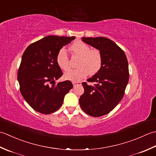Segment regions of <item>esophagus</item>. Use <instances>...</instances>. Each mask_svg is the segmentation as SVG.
Returning a JSON list of instances; mask_svg holds the SVG:
<instances>
[{"label": "esophagus", "instance_id": "obj_1", "mask_svg": "<svg viewBox=\"0 0 156 156\" xmlns=\"http://www.w3.org/2000/svg\"><path fill=\"white\" fill-rule=\"evenodd\" d=\"M81 82H76V81H73V86H76V85H81Z\"/></svg>", "mask_w": 156, "mask_h": 156}]
</instances>
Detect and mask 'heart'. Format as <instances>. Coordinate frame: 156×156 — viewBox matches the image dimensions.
<instances>
[{
	"label": "heart",
	"instance_id": "obj_1",
	"mask_svg": "<svg viewBox=\"0 0 156 156\" xmlns=\"http://www.w3.org/2000/svg\"><path fill=\"white\" fill-rule=\"evenodd\" d=\"M71 51L80 56L78 62L79 67L71 69L64 74V77L69 81H79L87 75H94L100 71L102 65V56L100 50H91L87 44L81 41L74 43L71 46ZM56 62L62 70L66 71L69 69V59L67 52L64 48L57 54Z\"/></svg>",
	"mask_w": 156,
	"mask_h": 156
}]
</instances>
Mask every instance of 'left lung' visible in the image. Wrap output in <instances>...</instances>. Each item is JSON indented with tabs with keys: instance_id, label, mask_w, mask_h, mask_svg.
Wrapping results in <instances>:
<instances>
[{
	"instance_id": "1",
	"label": "left lung",
	"mask_w": 156,
	"mask_h": 156,
	"mask_svg": "<svg viewBox=\"0 0 156 156\" xmlns=\"http://www.w3.org/2000/svg\"><path fill=\"white\" fill-rule=\"evenodd\" d=\"M83 42L100 50L102 65L96 75L82 83L84 93L79 104L84 112L98 117L108 114L115 108L125 94L129 82L128 60L125 52L113 41L105 37H82Z\"/></svg>"
}]
</instances>
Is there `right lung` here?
Returning a JSON list of instances; mask_svg holds the SVG:
<instances>
[{
  "instance_id": "add662e5",
  "label": "right lung",
  "mask_w": 156,
  "mask_h": 156,
  "mask_svg": "<svg viewBox=\"0 0 156 156\" xmlns=\"http://www.w3.org/2000/svg\"><path fill=\"white\" fill-rule=\"evenodd\" d=\"M75 37L49 36L31 44L22 56L17 73L20 91L34 110L51 114L62 106L65 95L73 88L70 81L56 83L62 75L56 56Z\"/></svg>"
}]
</instances>
